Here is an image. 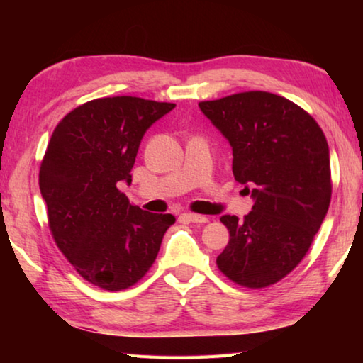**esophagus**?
I'll return each mask as SVG.
<instances>
[{"instance_id":"1","label":"esophagus","mask_w":363,"mask_h":363,"mask_svg":"<svg viewBox=\"0 0 363 363\" xmlns=\"http://www.w3.org/2000/svg\"><path fill=\"white\" fill-rule=\"evenodd\" d=\"M184 218H186L187 220H190V223H196V224H205L208 223V218L206 216H201V214H194V213H184L182 214Z\"/></svg>"}]
</instances>
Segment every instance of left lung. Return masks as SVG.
I'll return each instance as SVG.
<instances>
[{
  "mask_svg": "<svg viewBox=\"0 0 363 363\" xmlns=\"http://www.w3.org/2000/svg\"><path fill=\"white\" fill-rule=\"evenodd\" d=\"M232 147L235 181L255 205L224 214L229 243L216 264L247 288L277 284L306 256L331 199L330 150L317 121L285 97L248 91L200 102Z\"/></svg>",
  "mask_w": 363,
  "mask_h": 363,
  "instance_id": "1",
  "label": "left lung"
}]
</instances>
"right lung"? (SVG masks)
<instances>
[{"instance_id":"right-lung-1","label":"right lung","mask_w":363,"mask_h":363,"mask_svg":"<svg viewBox=\"0 0 363 363\" xmlns=\"http://www.w3.org/2000/svg\"><path fill=\"white\" fill-rule=\"evenodd\" d=\"M176 104L102 97L67 113L40 167V190L59 250L84 280L104 290L130 288L158 255L173 214L147 213L120 192L145 131Z\"/></svg>"}]
</instances>
